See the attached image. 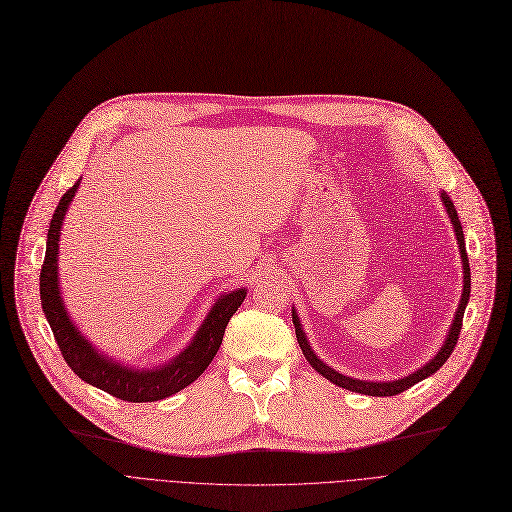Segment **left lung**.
<instances>
[{"label": "left lung", "instance_id": "8db88e82", "mask_svg": "<svg viewBox=\"0 0 512 512\" xmlns=\"http://www.w3.org/2000/svg\"><path fill=\"white\" fill-rule=\"evenodd\" d=\"M442 197V203H444V209L448 213L450 218V224L454 228V234H456V242H459V249H461V261H463V294H461V301H459V307H456V313L452 317V324L448 328V334L444 338V344L440 351L429 359L425 365H421L417 371L405 375V378H398V380H388V382H369V380H357V378H351V375H344L340 371H336L334 367H330L328 363L321 361L315 353L313 348L305 336V330H303V324L299 319V313L297 309L292 307V324H294V332H297V340H299V346L301 351L305 355V359L309 361V365L319 373L324 375L326 380H330L332 384L340 386V388H346L351 392H359V394H367V396H394V394H400L405 392L407 388L415 386L417 382L429 378V375H434L446 361L448 357L452 355L454 346H456V340H459V334H461V326H463V315H465V309H467V303H469V294H471V270H469V259H467V249H465V236H463V226L459 222V213H456L454 209V203L450 201V197L442 191L440 193Z\"/></svg>", "mask_w": 512, "mask_h": 512}]
</instances>
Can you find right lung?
<instances>
[{
	"label": "right lung",
	"instance_id": "obj_1",
	"mask_svg": "<svg viewBox=\"0 0 512 512\" xmlns=\"http://www.w3.org/2000/svg\"><path fill=\"white\" fill-rule=\"evenodd\" d=\"M80 180L83 178H78L70 191H66V195L60 199L47 230L45 261L39 278L41 305L47 324L53 336H56L66 363L80 380L128 402H153L168 398L186 388L188 384H193L213 361L215 353L220 351L228 321L242 305V301H245L247 290L236 288L215 299L193 340L168 363H159L155 367H132L112 359L110 355H103L72 321L62 299L58 276V242L66 211L78 191Z\"/></svg>",
	"mask_w": 512,
	"mask_h": 512
}]
</instances>
